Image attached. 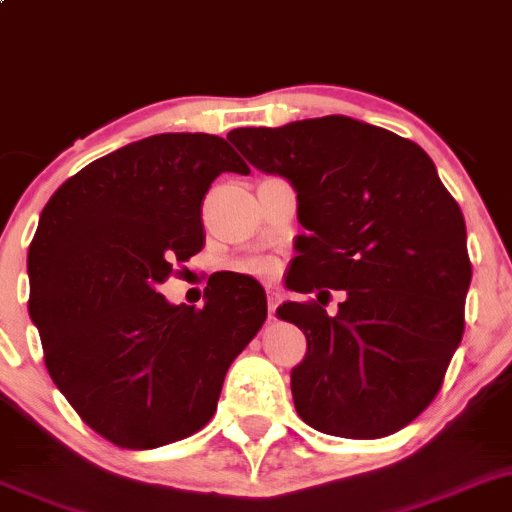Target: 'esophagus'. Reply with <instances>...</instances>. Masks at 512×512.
<instances>
[{
  "label": "esophagus",
  "mask_w": 512,
  "mask_h": 512,
  "mask_svg": "<svg viewBox=\"0 0 512 512\" xmlns=\"http://www.w3.org/2000/svg\"><path fill=\"white\" fill-rule=\"evenodd\" d=\"M267 300H270V317H275V310H277V302H280V287L277 285H267Z\"/></svg>",
  "instance_id": "34e87169"
}]
</instances>
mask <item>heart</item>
<instances>
[{"instance_id": "obj_1", "label": "heart", "mask_w": 512, "mask_h": 512, "mask_svg": "<svg viewBox=\"0 0 512 512\" xmlns=\"http://www.w3.org/2000/svg\"><path fill=\"white\" fill-rule=\"evenodd\" d=\"M255 270L257 272H270L272 265H270V262H260V265H255Z\"/></svg>"}]
</instances>
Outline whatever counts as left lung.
<instances>
[{"instance_id":"left-lung-1","label":"left lung","mask_w":512,"mask_h":512,"mask_svg":"<svg viewBox=\"0 0 512 512\" xmlns=\"http://www.w3.org/2000/svg\"><path fill=\"white\" fill-rule=\"evenodd\" d=\"M227 140L297 192L292 292L277 315L307 337L290 372L310 428L372 440L430 405L463 340L470 267L465 220L423 147L375 124L327 114L282 127H242ZM345 289L335 316L321 307Z\"/></svg>"}]
</instances>
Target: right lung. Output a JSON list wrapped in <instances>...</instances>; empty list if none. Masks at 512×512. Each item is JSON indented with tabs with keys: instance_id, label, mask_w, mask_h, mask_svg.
I'll return each instance as SVG.
<instances>
[{
	"instance_id": "right-lung-1",
	"label": "right lung",
	"mask_w": 512,
	"mask_h": 512,
	"mask_svg": "<svg viewBox=\"0 0 512 512\" xmlns=\"http://www.w3.org/2000/svg\"><path fill=\"white\" fill-rule=\"evenodd\" d=\"M250 167L222 137L152 135L69 177L29 245V317L59 393L119 448L150 450L205 428L227 367L257 335L267 297L247 275H215L205 307L160 285L205 245L202 200Z\"/></svg>"
}]
</instances>
